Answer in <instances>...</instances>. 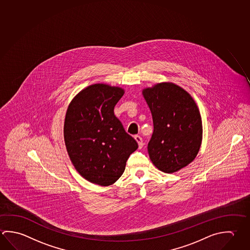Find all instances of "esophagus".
Instances as JSON below:
<instances>
[{"instance_id":"34e87169","label":"esophagus","mask_w":250,"mask_h":250,"mask_svg":"<svg viewBox=\"0 0 250 250\" xmlns=\"http://www.w3.org/2000/svg\"><path fill=\"white\" fill-rule=\"evenodd\" d=\"M134 139H135L136 141L138 142V144H139V147L141 148L142 146H143V140H142V138L139 135L134 136Z\"/></svg>"}]
</instances>
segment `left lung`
<instances>
[{
	"mask_svg": "<svg viewBox=\"0 0 250 250\" xmlns=\"http://www.w3.org/2000/svg\"><path fill=\"white\" fill-rule=\"evenodd\" d=\"M153 118L147 145L149 157L158 169L174 173L197 156L202 141V120L192 97L173 83L157 84L143 90Z\"/></svg>",
	"mask_w": 250,
	"mask_h": 250,
	"instance_id": "obj_1",
	"label": "left lung"
}]
</instances>
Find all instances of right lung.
<instances>
[{
  "label": "right lung",
  "mask_w": 250,
  "mask_h": 250,
  "mask_svg": "<svg viewBox=\"0 0 250 250\" xmlns=\"http://www.w3.org/2000/svg\"><path fill=\"white\" fill-rule=\"evenodd\" d=\"M124 90L94 84L82 90L66 110L64 139L80 175L93 184H114L125 168L138 143L114 114Z\"/></svg>",
  "instance_id": "1"
}]
</instances>
